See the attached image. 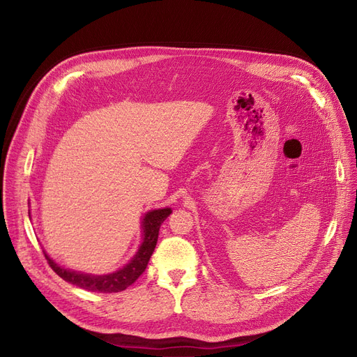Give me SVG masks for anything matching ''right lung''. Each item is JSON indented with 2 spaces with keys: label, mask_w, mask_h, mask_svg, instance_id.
<instances>
[{
  "label": "right lung",
  "mask_w": 357,
  "mask_h": 357,
  "mask_svg": "<svg viewBox=\"0 0 357 357\" xmlns=\"http://www.w3.org/2000/svg\"><path fill=\"white\" fill-rule=\"evenodd\" d=\"M172 213L171 208H158V210H150L144 214L142 220V245L139 246V250L136 255L128 260L123 268H120L116 272L105 273V275H92L85 273L79 271H72L66 269L61 265L56 264V261L45 252V256L49 261V266L58 273L66 282L77 285L82 289L91 291V292H120L128 288L131 284L136 282V279L144 272L150 256L155 252L159 229L162 222ZM30 215V213H29Z\"/></svg>",
  "instance_id": "add662e5"
}]
</instances>
